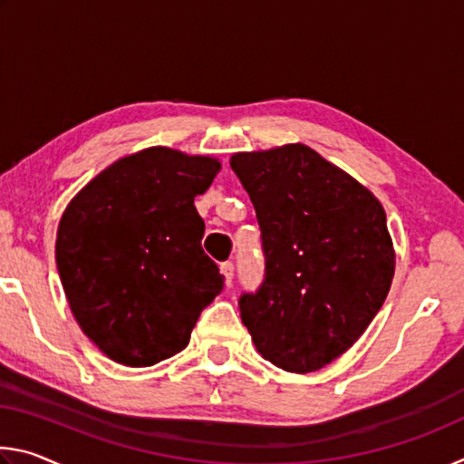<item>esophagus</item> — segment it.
Instances as JSON below:
<instances>
[{
  "label": "esophagus",
  "mask_w": 464,
  "mask_h": 464,
  "mask_svg": "<svg viewBox=\"0 0 464 464\" xmlns=\"http://www.w3.org/2000/svg\"><path fill=\"white\" fill-rule=\"evenodd\" d=\"M221 272H223V276H225L227 286H231V282H233V264L231 262H223L221 264Z\"/></svg>",
  "instance_id": "34e87169"
}]
</instances>
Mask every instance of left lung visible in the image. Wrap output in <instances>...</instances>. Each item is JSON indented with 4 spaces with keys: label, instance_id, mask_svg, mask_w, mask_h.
<instances>
[{
    "label": "left lung",
    "instance_id": "8db88e82",
    "mask_svg": "<svg viewBox=\"0 0 464 464\" xmlns=\"http://www.w3.org/2000/svg\"><path fill=\"white\" fill-rule=\"evenodd\" d=\"M266 257L239 296L256 348L286 372H313L352 348L389 295L395 251L371 190L311 147L235 153Z\"/></svg>",
    "mask_w": 464,
    "mask_h": 464
}]
</instances>
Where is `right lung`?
<instances>
[{
	"label": "right lung",
	"instance_id": "add662e5",
	"mask_svg": "<svg viewBox=\"0 0 464 464\" xmlns=\"http://www.w3.org/2000/svg\"><path fill=\"white\" fill-rule=\"evenodd\" d=\"M218 169L213 157L149 147L114 161L63 213V290L83 334L114 362L153 366L182 352L223 290L194 207Z\"/></svg>",
	"mask_w": 464,
	"mask_h": 464
}]
</instances>
